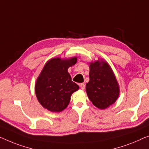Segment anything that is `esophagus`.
I'll return each instance as SVG.
<instances>
[{"label":"esophagus","mask_w":149,"mask_h":149,"mask_svg":"<svg viewBox=\"0 0 149 149\" xmlns=\"http://www.w3.org/2000/svg\"><path fill=\"white\" fill-rule=\"evenodd\" d=\"M79 86H80V88H81V90H85V88H86V85H85V84H84V83H81V84H80V85H79Z\"/></svg>","instance_id":"1"}]
</instances>
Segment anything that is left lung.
I'll list each match as a JSON object with an SVG mask.
<instances>
[{
    "label": "left lung",
    "instance_id": "left-lung-1",
    "mask_svg": "<svg viewBox=\"0 0 149 149\" xmlns=\"http://www.w3.org/2000/svg\"><path fill=\"white\" fill-rule=\"evenodd\" d=\"M89 76L86 93L96 107L105 109L116 101L120 94L119 86L107 62L102 60L91 62Z\"/></svg>",
    "mask_w": 149,
    "mask_h": 149
}]
</instances>
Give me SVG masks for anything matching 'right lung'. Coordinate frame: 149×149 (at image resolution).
<instances>
[{
	"label": "right lung",
	"mask_w": 149,
	"mask_h": 149,
	"mask_svg": "<svg viewBox=\"0 0 149 149\" xmlns=\"http://www.w3.org/2000/svg\"><path fill=\"white\" fill-rule=\"evenodd\" d=\"M76 62L75 57L65 59L57 57L45 63L35 86L37 100L44 108L59 112L67 108L72 94L79 89L68 72Z\"/></svg>",
	"instance_id": "right-lung-1"
}]
</instances>
